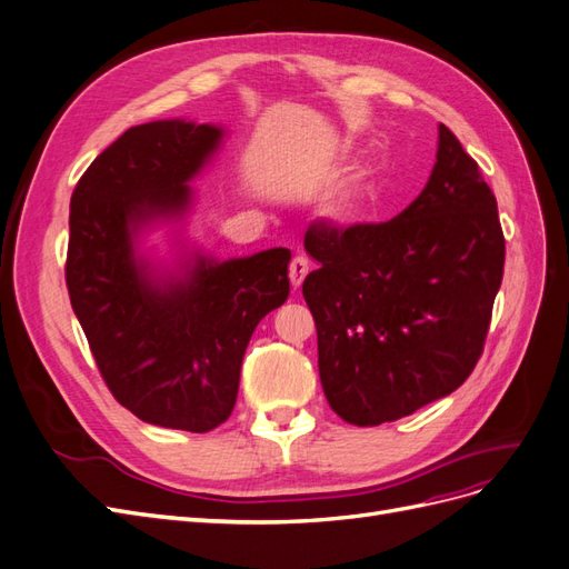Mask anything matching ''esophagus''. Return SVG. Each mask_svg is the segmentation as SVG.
Returning a JSON list of instances; mask_svg holds the SVG:
<instances>
[{
    "label": "esophagus",
    "instance_id": "1",
    "mask_svg": "<svg viewBox=\"0 0 569 569\" xmlns=\"http://www.w3.org/2000/svg\"><path fill=\"white\" fill-rule=\"evenodd\" d=\"M308 268H310V263H308L306 257H293L291 259V263H289V282H291L293 289H299L303 284V280L308 276Z\"/></svg>",
    "mask_w": 569,
    "mask_h": 569
}]
</instances>
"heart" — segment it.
Here are the masks:
<instances>
[{
	"label": "heart",
	"instance_id": "obj_1",
	"mask_svg": "<svg viewBox=\"0 0 569 569\" xmlns=\"http://www.w3.org/2000/svg\"><path fill=\"white\" fill-rule=\"evenodd\" d=\"M369 198H371V190L367 183H362V181L350 183V186L341 188L339 192L331 194V198L325 202V217L337 226L356 223L362 217Z\"/></svg>",
	"mask_w": 569,
	"mask_h": 569
}]
</instances>
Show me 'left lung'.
<instances>
[{"label": "left lung", "instance_id": "obj_1", "mask_svg": "<svg viewBox=\"0 0 569 569\" xmlns=\"http://www.w3.org/2000/svg\"><path fill=\"white\" fill-rule=\"evenodd\" d=\"M438 131L430 179L393 221L346 230L316 221L306 232L320 263L303 280L320 381L352 426L415 415L457 390L482 356L503 232L476 160L445 124Z\"/></svg>", "mask_w": 569, "mask_h": 569}]
</instances>
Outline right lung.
<instances>
[{
    "label": "right lung",
    "instance_id": "1",
    "mask_svg": "<svg viewBox=\"0 0 569 569\" xmlns=\"http://www.w3.org/2000/svg\"><path fill=\"white\" fill-rule=\"evenodd\" d=\"M223 136L186 120L131 127L70 200L66 282L98 371L131 415L190 433L230 417L253 329L289 297L284 247L228 261L192 249L173 268L139 251L143 230L188 217V183Z\"/></svg>",
    "mask_w": 569,
    "mask_h": 569
}]
</instances>
